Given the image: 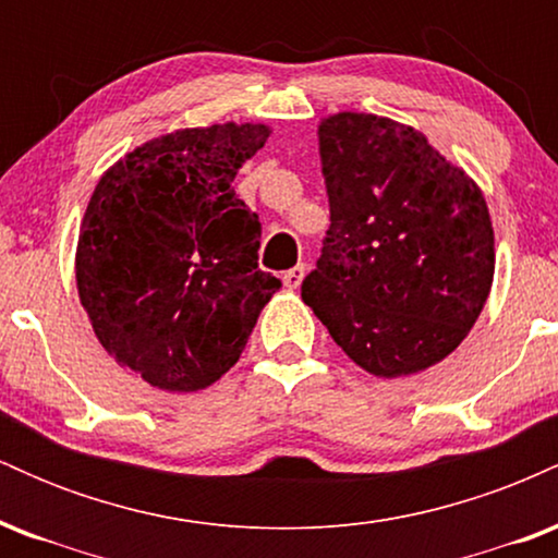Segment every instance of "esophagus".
Listing matches in <instances>:
<instances>
[{"instance_id":"34e87169","label":"esophagus","mask_w":558,"mask_h":558,"mask_svg":"<svg viewBox=\"0 0 558 558\" xmlns=\"http://www.w3.org/2000/svg\"><path fill=\"white\" fill-rule=\"evenodd\" d=\"M304 265H296L291 267V270L283 272V286L288 288V291H296V288L301 286V280H304Z\"/></svg>"}]
</instances>
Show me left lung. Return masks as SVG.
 Wrapping results in <instances>:
<instances>
[{"label":"left lung","mask_w":558,"mask_h":558,"mask_svg":"<svg viewBox=\"0 0 558 558\" xmlns=\"http://www.w3.org/2000/svg\"><path fill=\"white\" fill-rule=\"evenodd\" d=\"M317 138L330 230L301 299L369 375H417L488 301L496 239L483 191L399 120L336 112Z\"/></svg>","instance_id":"left-lung-1"}]
</instances>
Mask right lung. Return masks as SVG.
<instances>
[{"instance_id": "obj_1", "label": "right lung", "mask_w": 558, "mask_h": 558, "mask_svg": "<svg viewBox=\"0 0 558 558\" xmlns=\"http://www.w3.org/2000/svg\"><path fill=\"white\" fill-rule=\"evenodd\" d=\"M265 123L178 128L96 183L75 246L88 323L120 367L168 393L209 388L239 362L280 280L262 272L259 217L233 178Z\"/></svg>"}]
</instances>
